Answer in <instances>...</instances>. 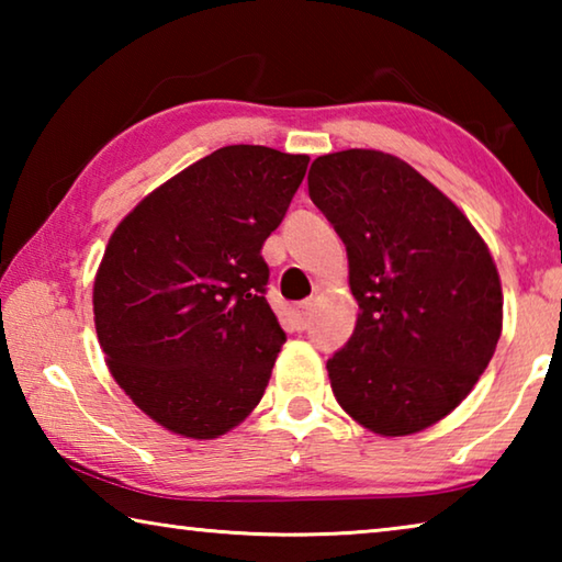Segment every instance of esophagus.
Here are the masks:
<instances>
[{
    "label": "esophagus",
    "instance_id": "1",
    "mask_svg": "<svg viewBox=\"0 0 562 562\" xmlns=\"http://www.w3.org/2000/svg\"><path fill=\"white\" fill-rule=\"evenodd\" d=\"M292 322L297 329H307L312 322V302H300L297 307L292 310Z\"/></svg>",
    "mask_w": 562,
    "mask_h": 562
}]
</instances>
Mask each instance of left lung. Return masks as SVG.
Listing matches in <instances>:
<instances>
[{
    "mask_svg": "<svg viewBox=\"0 0 562 562\" xmlns=\"http://www.w3.org/2000/svg\"><path fill=\"white\" fill-rule=\"evenodd\" d=\"M310 198L347 245L355 335L327 361L339 406L379 436L429 429L486 372L503 329L488 245L406 160L369 148L319 156Z\"/></svg>",
    "mask_w": 562,
    "mask_h": 562,
    "instance_id": "1",
    "label": "left lung"
}]
</instances>
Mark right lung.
Segmentation results:
<instances>
[{
    "label": "right lung",
    "mask_w": 562,
    "mask_h": 562,
    "mask_svg": "<svg viewBox=\"0 0 562 562\" xmlns=\"http://www.w3.org/2000/svg\"><path fill=\"white\" fill-rule=\"evenodd\" d=\"M307 164L268 146L217 148L109 237L93 280L99 345L116 384L164 429L217 439L260 404L284 345L262 245Z\"/></svg>",
    "instance_id": "right-lung-1"
}]
</instances>
